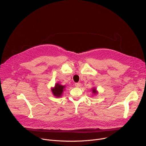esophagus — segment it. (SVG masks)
<instances>
[{
    "label": "esophagus",
    "mask_w": 146,
    "mask_h": 146,
    "mask_svg": "<svg viewBox=\"0 0 146 146\" xmlns=\"http://www.w3.org/2000/svg\"><path fill=\"white\" fill-rule=\"evenodd\" d=\"M74 86H75V87H80V86H81V84L80 82H77V83H75V84H74Z\"/></svg>",
    "instance_id": "1"
}]
</instances>
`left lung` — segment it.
Instances as JSON below:
<instances>
[{"mask_svg":"<svg viewBox=\"0 0 146 146\" xmlns=\"http://www.w3.org/2000/svg\"><path fill=\"white\" fill-rule=\"evenodd\" d=\"M91 91H92V94H94V95H96V94H98V91L96 90V88L95 87L92 88V90H91Z\"/></svg>","mask_w":146,"mask_h":146,"instance_id":"left-lung-1","label":"left lung"}]
</instances>
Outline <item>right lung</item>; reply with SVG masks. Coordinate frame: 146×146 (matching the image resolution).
Masks as SVG:
<instances>
[{
	"label": "right lung",
	"mask_w": 146,
	"mask_h": 146,
	"mask_svg": "<svg viewBox=\"0 0 146 146\" xmlns=\"http://www.w3.org/2000/svg\"><path fill=\"white\" fill-rule=\"evenodd\" d=\"M53 95L56 98L61 97L64 91L65 90V86L60 85L59 83H56L55 86L51 88Z\"/></svg>",
	"instance_id": "1"
}]
</instances>
